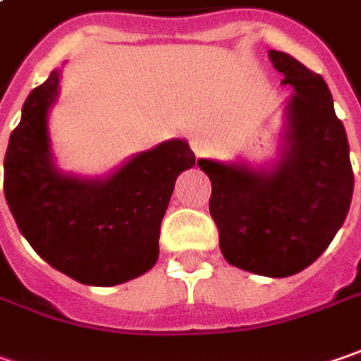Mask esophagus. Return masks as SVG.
Listing matches in <instances>:
<instances>
[{"instance_id": "34e87169", "label": "esophagus", "mask_w": 361, "mask_h": 361, "mask_svg": "<svg viewBox=\"0 0 361 361\" xmlns=\"http://www.w3.org/2000/svg\"><path fill=\"white\" fill-rule=\"evenodd\" d=\"M190 148L197 156H203L211 150V140L205 134H192L190 135Z\"/></svg>"}]
</instances>
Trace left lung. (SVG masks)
<instances>
[{"label": "left lung", "instance_id": "obj_1", "mask_svg": "<svg viewBox=\"0 0 361 361\" xmlns=\"http://www.w3.org/2000/svg\"><path fill=\"white\" fill-rule=\"evenodd\" d=\"M293 87L282 152L270 169L201 158L211 180L209 213L231 266L270 279L293 276L327 250L353 195L350 144L327 82L286 52L270 50Z\"/></svg>", "mask_w": 361, "mask_h": 361}]
</instances>
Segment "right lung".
Returning a JSON list of instances; mask_svg holds the SVG:
<instances>
[{
	"label": "right lung",
	"mask_w": 361,
	"mask_h": 361,
	"mask_svg": "<svg viewBox=\"0 0 361 361\" xmlns=\"http://www.w3.org/2000/svg\"><path fill=\"white\" fill-rule=\"evenodd\" d=\"M52 71L22 107L4 160V192L22 235L52 268L81 284L114 286L137 279L158 260L160 224L176 176L195 166L185 140L132 156L105 178L56 169L48 111L59 97Z\"/></svg>",
	"instance_id": "obj_1"
}]
</instances>
